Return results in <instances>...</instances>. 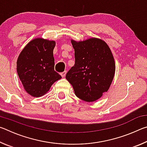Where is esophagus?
Segmentation results:
<instances>
[{
    "mask_svg": "<svg viewBox=\"0 0 147 147\" xmlns=\"http://www.w3.org/2000/svg\"><path fill=\"white\" fill-rule=\"evenodd\" d=\"M66 73H67V71H63V72H62V73H60V75L62 77H63V78H64V77L65 76V75H66Z\"/></svg>",
    "mask_w": 147,
    "mask_h": 147,
    "instance_id": "1",
    "label": "esophagus"
}]
</instances>
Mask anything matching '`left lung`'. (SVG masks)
<instances>
[{
    "instance_id": "1",
    "label": "left lung",
    "mask_w": 147,
    "mask_h": 147,
    "mask_svg": "<svg viewBox=\"0 0 147 147\" xmlns=\"http://www.w3.org/2000/svg\"><path fill=\"white\" fill-rule=\"evenodd\" d=\"M75 63L65 78L73 87L76 95L86 102H93L107 92L114 77L113 56L105 42L91 38L72 40Z\"/></svg>"
}]
</instances>
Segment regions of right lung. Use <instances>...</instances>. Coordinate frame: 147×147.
Wrapping results in <instances>:
<instances>
[{
    "label": "right lung",
    "instance_id": "1",
    "mask_svg": "<svg viewBox=\"0 0 147 147\" xmlns=\"http://www.w3.org/2000/svg\"><path fill=\"white\" fill-rule=\"evenodd\" d=\"M55 41L33 39L24 47L17 61V72L26 91L35 97L43 96L61 78L54 71Z\"/></svg>",
    "mask_w": 147,
    "mask_h": 147
}]
</instances>
